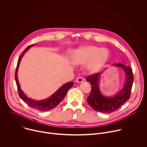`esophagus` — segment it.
Returning <instances> with one entry per match:
<instances>
[{
    "label": "esophagus",
    "instance_id": "34e87169",
    "mask_svg": "<svg viewBox=\"0 0 147 147\" xmlns=\"http://www.w3.org/2000/svg\"><path fill=\"white\" fill-rule=\"evenodd\" d=\"M83 81H84V79H83L82 77H78L77 78V80H76V81H77V82H78V83L82 82Z\"/></svg>",
    "mask_w": 147,
    "mask_h": 147
}]
</instances>
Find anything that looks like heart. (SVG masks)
Returning <instances> with one entry per match:
<instances>
[{"mask_svg":"<svg viewBox=\"0 0 147 147\" xmlns=\"http://www.w3.org/2000/svg\"><path fill=\"white\" fill-rule=\"evenodd\" d=\"M109 55L107 49L90 46L76 51L73 56V60L77 65H87L91 72L100 70L108 59Z\"/></svg>","mask_w":147,"mask_h":147,"instance_id":"obj_1","label":"heart"}]
</instances>
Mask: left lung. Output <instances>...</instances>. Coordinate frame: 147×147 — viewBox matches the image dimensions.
Returning a JSON list of instances; mask_svg holds the SVG:
<instances>
[{
	"mask_svg": "<svg viewBox=\"0 0 147 147\" xmlns=\"http://www.w3.org/2000/svg\"><path fill=\"white\" fill-rule=\"evenodd\" d=\"M114 66L123 69L125 76L124 87L114 96L108 97L102 95L98 86L101 73L91 75L86 78V80L91 84L92 88L90 95L87 98V102L91 107L97 112L107 113L113 112L130 99L134 81L132 69L121 63H116Z\"/></svg>",
	"mask_w": 147,
	"mask_h": 147,
	"instance_id": "8db88e82",
	"label": "left lung"
}]
</instances>
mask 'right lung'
<instances>
[{
  "mask_svg": "<svg viewBox=\"0 0 147 147\" xmlns=\"http://www.w3.org/2000/svg\"><path fill=\"white\" fill-rule=\"evenodd\" d=\"M33 45H31L28 46L20 56L18 60V62H17V67L16 69L15 80H16L17 86V90L18 91L19 96L22 99V100H23L30 107L32 108H34L39 111H47L55 108L57 105H58L60 103V102L61 101V100L65 98L68 90L73 86L74 83L73 82H69L65 84L64 85H63L49 98L43 100H34L30 98H28L26 95V94L23 92V91L21 90L20 86L19 84L18 78H17V71H18L20 61L22 60V57L24 55L25 52L27 51H28Z\"/></svg>",
  "mask_w": 147,
  "mask_h": 147,
  "instance_id": "right-lung-1",
  "label": "right lung"
}]
</instances>
